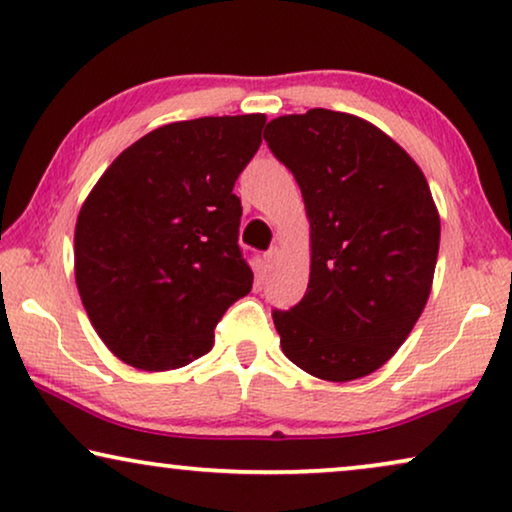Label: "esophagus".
<instances>
[{
	"label": "esophagus",
	"instance_id": "1",
	"mask_svg": "<svg viewBox=\"0 0 512 512\" xmlns=\"http://www.w3.org/2000/svg\"><path fill=\"white\" fill-rule=\"evenodd\" d=\"M279 258H282V249L279 247H272L268 254H265V263H268V268H272V265H275Z\"/></svg>",
	"mask_w": 512,
	"mask_h": 512
}]
</instances>
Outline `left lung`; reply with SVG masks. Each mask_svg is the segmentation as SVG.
<instances>
[{
	"label": "left lung",
	"instance_id": "8db88e82",
	"mask_svg": "<svg viewBox=\"0 0 512 512\" xmlns=\"http://www.w3.org/2000/svg\"><path fill=\"white\" fill-rule=\"evenodd\" d=\"M289 167L310 221V282L275 310L286 359L326 382H352L398 352L429 300L440 216L419 165L359 116H279L263 132Z\"/></svg>",
	"mask_w": 512,
	"mask_h": 512
}]
</instances>
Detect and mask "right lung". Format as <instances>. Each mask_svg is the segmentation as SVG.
Returning a JSON list of instances; mask_svg holds the SVG:
<instances>
[{
  "mask_svg": "<svg viewBox=\"0 0 512 512\" xmlns=\"http://www.w3.org/2000/svg\"><path fill=\"white\" fill-rule=\"evenodd\" d=\"M263 125L265 114L163 125L128 146L81 205L76 289L128 366L158 373L200 359L223 312L251 291L233 186Z\"/></svg>",
  "mask_w": 512,
  "mask_h": 512,
  "instance_id": "1",
  "label": "right lung"
}]
</instances>
